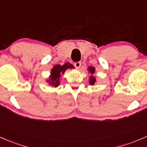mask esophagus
I'll return each mask as SVG.
<instances>
[{"mask_svg":"<svg viewBox=\"0 0 147 147\" xmlns=\"http://www.w3.org/2000/svg\"><path fill=\"white\" fill-rule=\"evenodd\" d=\"M74 66H75L77 69H78V68L81 66V62H80V61H77V62H75L74 63Z\"/></svg>","mask_w":147,"mask_h":147,"instance_id":"1","label":"esophagus"}]
</instances>
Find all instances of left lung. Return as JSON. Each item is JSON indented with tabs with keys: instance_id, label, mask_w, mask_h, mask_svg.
I'll return each instance as SVG.
<instances>
[{
	"instance_id": "obj_1",
	"label": "left lung",
	"mask_w": 147,
	"mask_h": 147,
	"mask_svg": "<svg viewBox=\"0 0 147 147\" xmlns=\"http://www.w3.org/2000/svg\"><path fill=\"white\" fill-rule=\"evenodd\" d=\"M89 71L90 72V74H94V68L90 67H89ZM95 81H96V79L94 76H91L90 78V83L91 85L94 84V83H95Z\"/></svg>"
}]
</instances>
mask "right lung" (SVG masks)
Segmentation results:
<instances>
[{
	"label": "right lung",
	"instance_id": "add662e5",
	"mask_svg": "<svg viewBox=\"0 0 147 147\" xmlns=\"http://www.w3.org/2000/svg\"><path fill=\"white\" fill-rule=\"evenodd\" d=\"M74 67L69 63L64 64V65H55L51 70V76H50V80L49 83L50 85H53V86L57 87L59 84V77L61 74H64L66 69L68 68H73Z\"/></svg>",
	"mask_w": 147,
	"mask_h": 147
}]
</instances>
